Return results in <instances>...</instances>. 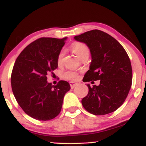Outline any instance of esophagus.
<instances>
[{
  "label": "esophagus",
  "instance_id": "esophagus-1",
  "mask_svg": "<svg viewBox=\"0 0 146 146\" xmlns=\"http://www.w3.org/2000/svg\"><path fill=\"white\" fill-rule=\"evenodd\" d=\"M70 86H71V89H73L76 85H77V83L74 82H70Z\"/></svg>",
  "mask_w": 146,
  "mask_h": 146
}]
</instances>
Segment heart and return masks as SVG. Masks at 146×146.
Listing matches in <instances>:
<instances>
[{"mask_svg": "<svg viewBox=\"0 0 146 146\" xmlns=\"http://www.w3.org/2000/svg\"><path fill=\"white\" fill-rule=\"evenodd\" d=\"M73 52L75 53L80 59L84 56H89L90 55V49L87 45L82 42H75L71 45ZM64 56V52L61 51L58 56V64L59 65L62 64ZM64 77L68 80H75L77 77V75L75 72L69 71L64 74Z\"/></svg>", "mask_w": 146, "mask_h": 146, "instance_id": "obj_1", "label": "heart"}]
</instances>
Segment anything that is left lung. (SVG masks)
<instances>
[{
	"label": "left lung",
	"mask_w": 146,
	"mask_h": 146,
	"mask_svg": "<svg viewBox=\"0 0 146 146\" xmlns=\"http://www.w3.org/2000/svg\"><path fill=\"white\" fill-rule=\"evenodd\" d=\"M90 49L91 62L84 82L100 80L98 86L88 84V95L82 104L95 115L112 113L120 108L127 97L132 84L130 59L122 46L110 35L98 29L74 36Z\"/></svg>",
	"instance_id": "1"
}]
</instances>
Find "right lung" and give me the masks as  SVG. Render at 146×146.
Here are the masks:
<instances>
[{
    "instance_id": "add662e5",
    "label": "right lung",
    "mask_w": 146,
    "mask_h": 146,
    "mask_svg": "<svg viewBox=\"0 0 146 146\" xmlns=\"http://www.w3.org/2000/svg\"><path fill=\"white\" fill-rule=\"evenodd\" d=\"M67 38H40L20 53L13 66L11 88L19 105L29 117L46 121L60 113L70 85L64 80L55 86L47 75L58 68V56Z\"/></svg>"
}]
</instances>
